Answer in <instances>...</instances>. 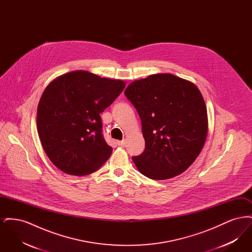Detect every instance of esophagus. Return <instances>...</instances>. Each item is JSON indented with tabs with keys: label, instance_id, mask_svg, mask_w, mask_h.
<instances>
[{
	"label": "esophagus",
	"instance_id": "1",
	"mask_svg": "<svg viewBox=\"0 0 252 252\" xmlns=\"http://www.w3.org/2000/svg\"><path fill=\"white\" fill-rule=\"evenodd\" d=\"M117 144H118V145H120V146H125L126 145V141L125 140L117 141Z\"/></svg>",
	"mask_w": 252,
	"mask_h": 252
}]
</instances>
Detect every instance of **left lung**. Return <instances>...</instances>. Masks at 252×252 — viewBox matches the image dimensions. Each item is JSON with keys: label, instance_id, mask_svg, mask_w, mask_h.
I'll list each match as a JSON object with an SVG mask.
<instances>
[{"label": "left lung", "instance_id": "8db88e82", "mask_svg": "<svg viewBox=\"0 0 252 252\" xmlns=\"http://www.w3.org/2000/svg\"><path fill=\"white\" fill-rule=\"evenodd\" d=\"M125 94L142 120L144 151L132 159L152 180L172 179L192 165L208 134L203 96L191 81L171 73L135 80Z\"/></svg>", "mask_w": 252, "mask_h": 252}]
</instances>
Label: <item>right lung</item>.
Masks as SVG:
<instances>
[{"label":"right lung","mask_w":252,"mask_h":252,"mask_svg":"<svg viewBox=\"0 0 252 252\" xmlns=\"http://www.w3.org/2000/svg\"><path fill=\"white\" fill-rule=\"evenodd\" d=\"M126 82L72 71L45 88L37 106L36 128L50 160L72 176L89 175L112 152L102 135L100 113L120 95Z\"/></svg>","instance_id":"add662e5"}]
</instances>
